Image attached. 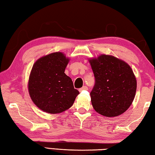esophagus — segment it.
Returning <instances> with one entry per match:
<instances>
[{
    "instance_id": "esophagus-1",
    "label": "esophagus",
    "mask_w": 155,
    "mask_h": 155,
    "mask_svg": "<svg viewBox=\"0 0 155 155\" xmlns=\"http://www.w3.org/2000/svg\"><path fill=\"white\" fill-rule=\"evenodd\" d=\"M88 90V88H87V86H83V87L80 88L78 90H79V91H83V90Z\"/></svg>"
}]
</instances>
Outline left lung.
<instances>
[{
  "label": "left lung",
  "mask_w": 155,
  "mask_h": 155,
  "mask_svg": "<svg viewBox=\"0 0 155 155\" xmlns=\"http://www.w3.org/2000/svg\"><path fill=\"white\" fill-rule=\"evenodd\" d=\"M95 84L90 92L94 109L107 117L121 115L134 100L137 81L127 63L111 55L102 54L90 60Z\"/></svg>",
  "instance_id": "8db88e82"
}]
</instances>
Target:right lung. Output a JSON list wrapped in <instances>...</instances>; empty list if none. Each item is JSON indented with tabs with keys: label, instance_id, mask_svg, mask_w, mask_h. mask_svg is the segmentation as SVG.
Here are the masks:
<instances>
[{
	"label": "right lung",
	"instance_id": "obj_1",
	"mask_svg": "<svg viewBox=\"0 0 155 155\" xmlns=\"http://www.w3.org/2000/svg\"><path fill=\"white\" fill-rule=\"evenodd\" d=\"M69 61L62 52L39 59L31 70L28 92L36 106L48 114H58L72 106L79 91L65 74Z\"/></svg>",
	"mask_w": 155,
	"mask_h": 155
}]
</instances>
